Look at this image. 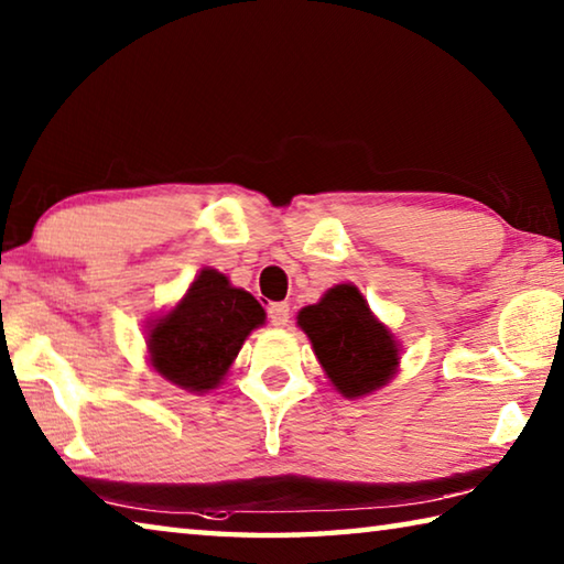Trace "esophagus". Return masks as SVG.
<instances>
[{
	"instance_id": "34e87169",
	"label": "esophagus",
	"mask_w": 564,
	"mask_h": 564,
	"mask_svg": "<svg viewBox=\"0 0 564 564\" xmlns=\"http://www.w3.org/2000/svg\"><path fill=\"white\" fill-rule=\"evenodd\" d=\"M269 318H271V323H273L275 328H285V326H289V321H291L289 303H271Z\"/></svg>"
}]
</instances>
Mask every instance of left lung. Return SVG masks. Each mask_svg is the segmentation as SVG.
Wrapping results in <instances>:
<instances>
[{
  "label": "left lung",
  "mask_w": 564,
  "mask_h": 564,
  "mask_svg": "<svg viewBox=\"0 0 564 564\" xmlns=\"http://www.w3.org/2000/svg\"><path fill=\"white\" fill-rule=\"evenodd\" d=\"M295 321L308 336L323 373L343 398H366L395 378L400 343L376 318L358 285H333L318 303L301 308Z\"/></svg>",
  "instance_id": "left-lung-1"
}]
</instances>
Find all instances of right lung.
<instances>
[{"instance_id": "add662e5", "label": "right lung", "mask_w": 564, "mask_h": 564, "mask_svg": "<svg viewBox=\"0 0 564 564\" xmlns=\"http://www.w3.org/2000/svg\"><path fill=\"white\" fill-rule=\"evenodd\" d=\"M265 323L263 305L228 275L202 269L176 305L147 326L149 366L188 393L224 383L243 340Z\"/></svg>"}]
</instances>
